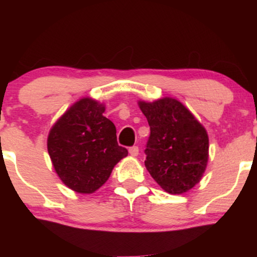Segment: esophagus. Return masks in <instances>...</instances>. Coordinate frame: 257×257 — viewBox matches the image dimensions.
<instances>
[{"label": "esophagus", "mask_w": 257, "mask_h": 257, "mask_svg": "<svg viewBox=\"0 0 257 257\" xmlns=\"http://www.w3.org/2000/svg\"><path fill=\"white\" fill-rule=\"evenodd\" d=\"M129 153H131V156H133V157H137L139 155V147L138 146L129 147Z\"/></svg>", "instance_id": "34e87169"}]
</instances>
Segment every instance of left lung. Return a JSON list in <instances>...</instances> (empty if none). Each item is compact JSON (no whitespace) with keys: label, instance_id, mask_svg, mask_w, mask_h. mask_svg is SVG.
<instances>
[{"label":"left lung","instance_id":"8db88e82","mask_svg":"<svg viewBox=\"0 0 257 257\" xmlns=\"http://www.w3.org/2000/svg\"><path fill=\"white\" fill-rule=\"evenodd\" d=\"M139 105L151 131L145 149L146 169L168 193L187 192L198 184L208 163L205 129L175 99Z\"/></svg>","mask_w":257,"mask_h":257}]
</instances>
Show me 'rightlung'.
<instances>
[{
    "label": "right lung",
    "instance_id": "1",
    "mask_svg": "<svg viewBox=\"0 0 257 257\" xmlns=\"http://www.w3.org/2000/svg\"><path fill=\"white\" fill-rule=\"evenodd\" d=\"M105 107L81 99L55 123L48 137V153L59 178L79 193H91L110 178L128 150L117 143L116 126Z\"/></svg>",
    "mask_w": 257,
    "mask_h": 257
}]
</instances>
